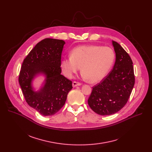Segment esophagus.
<instances>
[{
  "instance_id": "1",
  "label": "esophagus",
  "mask_w": 152,
  "mask_h": 152,
  "mask_svg": "<svg viewBox=\"0 0 152 152\" xmlns=\"http://www.w3.org/2000/svg\"><path fill=\"white\" fill-rule=\"evenodd\" d=\"M82 83H80V82H76V81H73V87H76V86H79V85H81Z\"/></svg>"
}]
</instances>
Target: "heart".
Here are the masks:
<instances>
[{
    "instance_id": "obj_1",
    "label": "heart",
    "mask_w": 152,
    "mask_h": 152,
    "mask_svg": "<svg viewBox=\"0 0 152 152\" xmlns=\"http://www.w3.org/2000/svg\"><path fill=\"white\" fill-rule=\"evenodd\" d=\"M115 55L109 47L94 45L80 46L74 48L71 56L64 58L62 71L68 77H72L81 67L82 76L91 83L102 80L113 66Z\"/></svg>"
}]
</instances>
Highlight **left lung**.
<instances>
[{"mask_svg":"<svg viewBox=\"0 0 152 152\" xmlns=\"http://www.w3.org/2000/svg\"><path fill=\"white\" fill-rule=\"evenodd\" d=\"M115 52L113 69L93 87L88 100L91 110L101 115L114 114L125 106L135 84L132 61L116 41H113Z\"/></svg>","mask_w":152,"mask_h":152,"instance_id":"obj_1","label":"left lung"}]
</instances>
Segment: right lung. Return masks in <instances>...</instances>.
Wrapping results in <instances>:
<instances>
[{
	"instance_id": "right-lung-1",
	"label": "right lung",
	"mask_w": 152,
	"mask_h": 152,
	"mask_svg": "<svg viewBox=\"0 0 152 152\" xmlns=\"http://www.w3.org/2000/svg\"><path fill=\"white\" fill-rule=\"evenodd\" d=\"M65 41L45 38L38 42L24 59L18 82L27 103L40 114L50 116L58 112L66 103L72 81L61 73V54ZM39 73L46 75L43 87L33 91L31 82Z\"/></svg>"
}]
</instances>
